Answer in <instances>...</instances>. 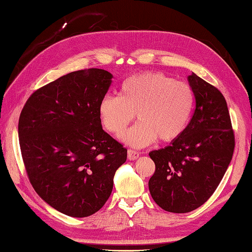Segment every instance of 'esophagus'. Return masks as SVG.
<instances>
[{
    "label": "esophagus",
    "mask_w": 252,
    "mask_h": 252,
    "mask_svg": "<svg viewBox=\"0 0 252 252\" xmlns=\"http://www.w3.org/2000/svg\"><path fill=\"white\" fill-rule=\"evenodd\" d=\"M127 156H128V158H129V160H131V161H133V160H137L138 158H139V153H138V151H135V150H128V152H127Z\"/></svg>",
    "instance_id": "1"
}]
</instances>
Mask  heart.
<instances>
[{
	"mask_svg": "<svg viewBox=\"0 0 252 252\" xmlns=\"http://www.w3.org/2000/svg\"><path fill=\"white\" fill-rule=\"evenodd\" d=\"M192 106L193 94L188 84L149 71L128 77L119 96H104L97 112L101 124L115 136L126 129L136 114L139 122L123 135V140L142 148L158 138L162 142L177 139L188 124Z\"/></svg>",
	"mask_w": 252,
	"mask_h": 252,
	"instance_id": "1",
	"label": "heart"
}]
</instances>
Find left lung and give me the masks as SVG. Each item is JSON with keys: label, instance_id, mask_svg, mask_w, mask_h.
<instances>
[{"label": "left lung", "instance_id": "1", "mask_svg": "<svg viewBox=\"0 0 252 252\" xmlns=\"http://www.w3.org/2000/svg\"><path fill=\"white\" fill-rule=\"evenodd\" d=\"M188 83L196 100L190 122L169 146L149 153L156 164L149 190L158 207L173 213L193 211L212 196L235 148L223 94L194 73Z\"/></svg>", "mask_w": 252, "mask_h": 252}]
</instances>
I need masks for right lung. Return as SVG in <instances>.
Masks as SVG:
<instances>
[{
  "label": "right lung",
  "mask_w": 252,
  "mask_h": 252,
  "mask_svg": "<svg viewBox=\"0 0 252 252\" xmlns=\"http://www.w3.org/2000/svg\"><path fill=\"white\" fill-rule=\"evenodd\" d=\"M113 75L77 70L34 91L18 122L22 157L40 198L73 218L97 212L111 196L127 149L102 128L100 101Z\"/></svg>",
  "instance_id": "obj_1"
}]
</instances>
